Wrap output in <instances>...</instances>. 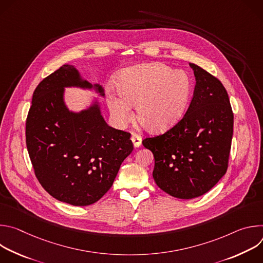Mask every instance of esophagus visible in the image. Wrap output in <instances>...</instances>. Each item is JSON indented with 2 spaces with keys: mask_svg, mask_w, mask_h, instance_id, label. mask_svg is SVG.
Listing matches in <instances>:
<instances>
[{
  "mask_svg": "<svg viewBox=\"0 0 263 263\" xmlns=\"http://www.w3.org/2000/svg\"><path fill=\"white\" fill-rule=\"evenodd\" d=\"M131 140H132V142H133L134 146H136V147L141 144V137H140L138 134H136V133H133V134H132Z\"/></svg>",
  "mask_w": 263,
  "mask_h": 263,
  "instance_id": "esophagus-1",
  "label": "esophagus"
}]
</instances>
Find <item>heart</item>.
<instances>
[{
  "label": "heart",
  "instance_id": "heart-1",
  "mask_svg": "<svg viewBox=\"0 0 263 263\" xmlns=\"http://www.w3.org/2000/svg\"><path fill=\"white\" fill-rule=\"evenodd\" d=\"M117 88L119 93L107 92V105L117 125L122 127L132 120L131 106H135L136 120L145 130L162 132L184 116L193 84L183 70L147 63L124 70L117 80Z\"/></svg>",
  "mask_w": 263,
  "mask_h": 263
}]
</instances>
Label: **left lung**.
<instances>
[{"label": "left lung", "instance_id": "left-lung-1", "mask_svg": "<svg viewBox=\"0 0 263 263\" xmlns=\"http://www.w3.org/2000/svg\"><path fill=\"white\" fill-rule=\"evenodd\" d=\"M190 65L196 86L189 109L165 133L142 140L154 155L153 178L159 189L185 200L206 194L226 174L234 118L221 82Z\"/></svg>", "mask_w": 263, "mask_h": 263}]
</instances>
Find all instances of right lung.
<instances>
[{
	"label": "right lung",
	"mask_w": 263,
	"mask_h": 263,
	"mask_svg": "<svg viewBox=\"0 0 263 263\" xmlns=\"http://www.w3.org/2000/svg\"><path fill=\"white\" fill-rule=\"evenodd\" d=\"M103 88L81 79L64 64L33 92L26 121V144L35 176L58 201L87 206L114 184L122 162L133 151L130 133L106 124L96 103L79 114L63 101L64 87Z\"/></svg>",
	"instance_id": "1"
}]
</instances>
